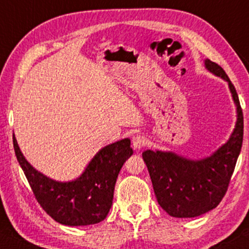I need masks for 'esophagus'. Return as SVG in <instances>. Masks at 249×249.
<instances>
[{
  "mask_svg": "<svg viewBox=\"0 0 249 249\" xmlns=\"http://www.w3.org/2000/svg\"><path fill=\"white\" fill-rule=\"evenodd\" d=\"M146 143H147V141L144 136L137 135L132 138V147L135 150H141L142 147H144L146 145Z\"/></svg>",
  "mask_w": 249,
  "mask_h": 249,
  "instance_id": "obj_1",
  "label": "esophagus"
}]
</instances>
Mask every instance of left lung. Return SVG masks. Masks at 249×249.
Returning a JSON list of instances; mask_svg holds the SVG:
<instances>
[{"label": "left lung", "mask_w": 249, "mask_h": 249, "mask_svg": "<svg viewBox=\"0 0 249 249\" xmlns=\"http://www.w3.org/2000/svg\"><path fill=\"white\" fill-rule=\"evenodd\" d=\"M204 67L227 81L236 106L235 127L228 141L212 155L198 160L162 150H146L142 155L158 204L174 217H196L216 208L225 196L241 151L244 116L235 87L217 64L206 59Z\"/></svg>", "instance_id": "left-lung-1"}]
</instances>
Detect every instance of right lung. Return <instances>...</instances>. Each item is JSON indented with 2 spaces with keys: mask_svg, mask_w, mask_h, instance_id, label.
I'll list each match as a JSON object with an SVG mask.
<instances>
[{
  "mask_svg": "<svg viewBox=\"0 0 249 249\" xmlns=\"http://www.w3.org/2000/svg\"><path fill=\"white\" fill-rule=\"evenodd\" d=\"M13 143L16 158L40 206L56 222L71 227L94 225L107 216L117 177L133 154L129 138L108 144L94 155L80 176L61 182L40 173L26 160L15 135Z\"/></svg>",
  "mask_w": 249,
  "mask_h": 249,
  "instance_id": "1",
  "label": "right lung"
}]
</instances>
